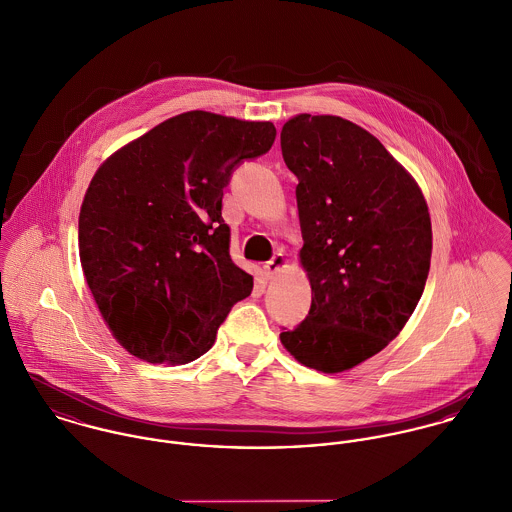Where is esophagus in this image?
Instances as JSON below:
<instances>
[{
    "label": "esophagus",
    "mask_w": 512,
    "mask_h": 512,
    "mask_svg": "<svg viewBox=\"0 0 512 512\" xmlns=\"http://www.w3.org/2000/svg\"><path fill=\"white\" fill-rule=\"evenodd\" d=\"M284 266H286V256L278 252V254H274V258L270 262L264 264V276L266 278H274Z\"/></svg>",
    "instance_id": "1"
}]
</instances>
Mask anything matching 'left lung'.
I'll return each instance as SVG.
<instances>
[{"label":"left lung","instance_id":"1","mask_svg":"<svg viewBox=\"0 0 512 512\" xmlns=\"http://www.w3.org/2000/svg\"><path fill=\"white\" fill-rule=\"evenodd\" d=\"M311 284L307 317L282 345L301 365L343 372L380 353L414 313L430 272L432 220L410 173L339 116L299 114L280 134Z\"/></svg>","mask_w":512,"mask_h":512}]
</instances>
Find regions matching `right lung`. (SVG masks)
Masks as SVG:
<instances>
[{"label": "right lung", "instance_id": "obj_1", "mask_svg": "<svg viewBox=\"0 0 512 512\" xmlns=\"http://www.w3.org/2000/svg\"><path fill=\"white\" fill-rule=\"evenodd\" d=\"M272 122L203 110L169 118L108 157L78 217L86 284L134 357L185 365L205 355L254 280L228 252L222 189L244 159L270 151Z\"/></svg>", "mask_w": 512, "mask_h": 512}]
</instances>
